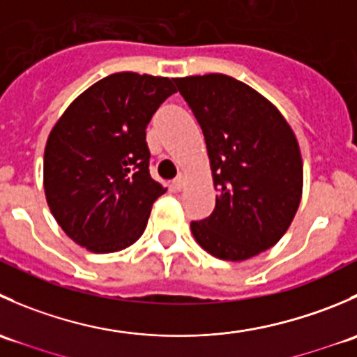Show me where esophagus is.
<instances>
[{
	"mask_svg": "<svg viewBox=\"0 0 357 357\" xmlns=\"http://www.w3.org/2000/svg\"><path fill=\"white\" fill-rule=\"evenodd\" d=\"M174 186L178 190H183V186H185V176L183 174H178V178L174 179Z\"/></svg>",
	"mask_w": 357,
	"mask_h": 357,
	"instance_id": "1",
	"label": "esophagus"
}]
</instances>
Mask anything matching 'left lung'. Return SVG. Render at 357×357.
<instances>
[{"mask_svg":"<svg viewBox=\"0 0 357 357\" xmlns=\"http://www.w3.org/2000/svg\"><path fill=\"white\" fill-rule=\"evenodd\" d=\"M207 145L215 208L192 221L197 243L214 257L240 262L280 242L304 186L294 129L268 98L225 74L176 77Z\"/></svg>","mask_w":357,"mask_h":357,"instance_id":"1","label":"left lung"}]
</instances>
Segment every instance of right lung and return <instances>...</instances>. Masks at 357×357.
<instances>
[{
  "label": "right lung",
  "mask_w": 357,
  "mask_h": 357,
  "mask_svg": "<svg viewBox=\"0 0 357 357\" xmlns=\"http://www.w3.org/2000/svg\"><path fill=\"white\" fill-rule=\"evenodd\" d=\"M172 79L117 72L82 91L50 131L43 185L53 218L95 254L132 245L165 190L149 172L146 124Z\"/></svg>",
  "instance_id": "right-lung-1"
}]
</instances>
